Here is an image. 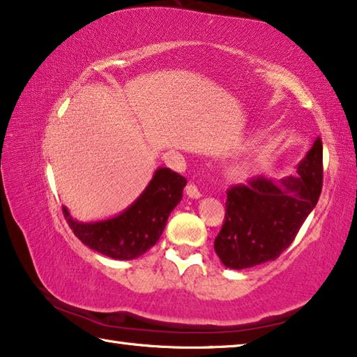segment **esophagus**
Returning a JSON list of instances; mask_svg holds the SVG:
<instances>
[{
  "label": "esophagus",
  "instance_id": "1",
  "mask_svg": "<svg viewBox=\"0 0 357 357\" xmlns=\"http://www.w3.org/2000/svg\"><path fill=\"white\" fill-rule=\"evenodd\" d=\"M185 193H187V197L189 198H193V200H198V198L202 197V192L198 190V187L193 184V183H189L187 184V187H185Z\"/></svg>",
  "mask_w": 357,
  "mask_h": 357
}]
</instances>
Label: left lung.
<instances>
[{"label": "left lung", "mask_w": 357, "mask_h": 357, "mask_svg": "<svg viewBox=\"0 0 357 357\" xmlns=\"http://www.w3.org/2000/svg\"><path fill=\"white\" fill-rule=\"evenodd\" d=\"M298 176L279 183L264 176L227 190V213L214 241L220 261L247 269L274 261L288 249L317 206L323 187V143L317 138L298 165Z\"/></svg>", "instance_id": "left-lung-1"}]
</instances>
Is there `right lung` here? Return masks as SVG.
<instances>
[{"instance_id":"add662e5","label":"right lung","mask_w":357,"mask_h":357,"mask_svg":"<svg viewBox=\"0 0 357 357\" xmlns=\"http://www.w3.org/2000/svg\"><path fill=\"white\" fill-rule=\"evenodd\" d=\"M187 181L170 168H157L142 195L123 213L107 220L78 222L63 213L75 236L89 249L113 259H135L155 245L168 215L183 198Z\"/></svg>"}]
</instances>
